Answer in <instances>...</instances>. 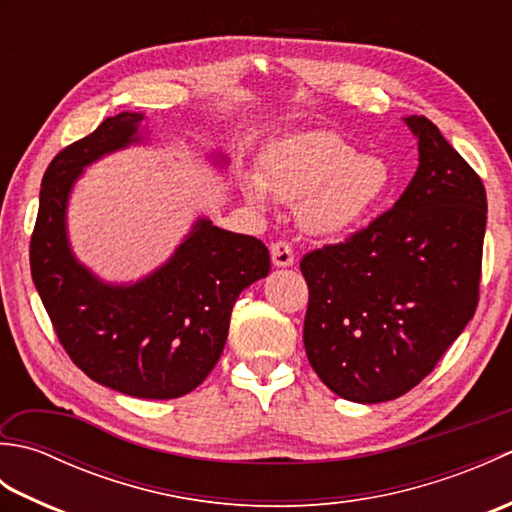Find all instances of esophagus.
Returning <instances> with one entry per match:
<instances>
[{
	"mask_svg": "<svg viewBox=\"0 0 512 512\" xmlns=\"http://www.w3.org/2000/svg\"><path fill=\"white\" fill-rule=\"evenodd\" d=\"M270 257H273V264L277 268H288L295 264V253H292V246L286 242H275L270 246Z\"/></svg>",
	"mask_w": 512,
	"mask_h": 512,
	"instance_id": "34e87169",
	"label": "esophagus"
}]
</instances>
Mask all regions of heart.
<instances>
[{"label": "heart", "mask_w": 512, "mask_h": 512, "mask_svg": "<svg viewBox=\"0 0 512 512\" xmlns=\"http://www.w3.org/2000/svg\"><path fill=\"white\" fill-rule=\"evenodd\" d=\"M391 173L374 154H356L334 132H303L266 151L264 171L244 176L246 198L268 206L270 198L297 204L306 233L336 239L354 233L385 198Z\"/></svg>", "instance_id": "obj_1"}]
</instances>
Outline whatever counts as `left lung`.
Segmentation results:
<instances>
[{"label": "left lung", "instance_id": "8db88e82", "mask_svg": "<svg viewBox=\"0 0 512 512\" xmlns=\"http://www.w3.org/2000/svg\"><path fill=\"white\" fill-rule=\"evenodd\" d=\"M402 121L418 140V171L400 200L347 242L301 259L308 361L336 396L363 405L431 374L480 297L484 184L429 118Z\"/></svg>", "mask_w": 512, "mask_h": 512}]
</instances>
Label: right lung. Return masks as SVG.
I'll return each mask as SVG.
<instances>
[{
    "instance_id": "add662e5",
    "label": "right lung",
    "mask_w": 512,
    "mask_h": 512,
    "mask_svg": "<svg viewBox=\"0 0 512 512\" xmlns=\"http://www.w3.org/2000/svg\"><path fill=\"white\" fill-rule=\"evenodd\" d=\"M145 114L121 112L46 169L30 239L32 281L63 350L96 383L121 394L169 400L189 394L220 361L239 292L270 270L257 237L198 217L165 264L125 284L101 279L76 259L68 206L76 180L96 160L143 145ZM226 167L224 154H211Z\"/></svg>"
}]
</instances>
